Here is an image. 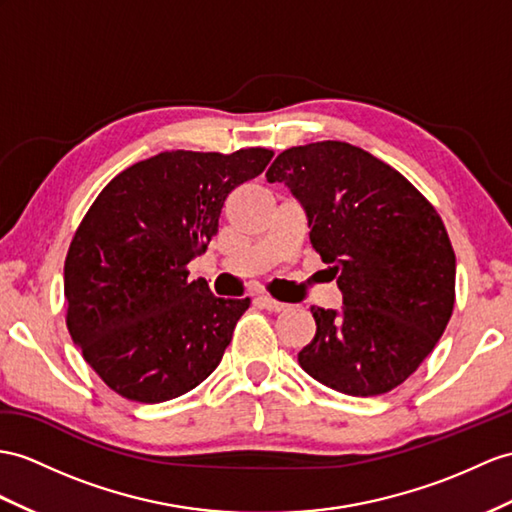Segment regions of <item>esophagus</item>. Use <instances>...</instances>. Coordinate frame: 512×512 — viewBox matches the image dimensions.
<instances>
[{
    "label": "esophagus",
    "instance_id": "esophagus-1",
    "mask_svg": "<svg viewBox=\"0 0 512 512\" xmlns=\"http://www.w3.org/2000/svg\"><path fill=\"white\" fill-rule=\"evenodd\" d=\"M258 302L263 308L271 310V313H280V310H286V304L284 302H278V299H273L271 295H258Z\"/></svg>",
    "mask_w": 512,
    "mask_h": 512
}]
</instances>
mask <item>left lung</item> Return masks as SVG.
Here are the masks:
<instances>
[{
  "label": "left lung",
  "mask_w": 512,
  "mask_h": 512,
  "mask_svg": "<svg viewBox=\"0 0 512 512\" xmlns=\"http://www.w3.org/2000/svg\"><path fill=\"white\" fill-rule=\"evenodd\" d=\"M302 202L310 243L343 293L313 306L299 365L330 389L371 397L400 386L439 343L456 297V256L436 208L400 171L343 141L284 149L267 171Z\"/></svg>",
  "instance_id": "1"
}]
</instances>
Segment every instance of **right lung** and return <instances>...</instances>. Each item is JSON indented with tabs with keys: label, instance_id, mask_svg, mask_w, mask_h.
Segmentation results:
<instances>
[{
	"label": "right lung",
	"instance_id": "1",
	"mask_svg": "<svg viewBox=\"0 0 512 512\" xmlns=\"http://www.w3.org/2000/svg\"><path fill=\"white\" fill-rule=\"evenodd\" d=\"M271 149H173L121 171L84 215L65 260L67 328L121 397L158 404L189 393L221 363L245 299H221L186 265L206 252L236 186Z\"/></svg>",
	"mask_w": 512,
	"mask_h": 512
}]
</instances>
